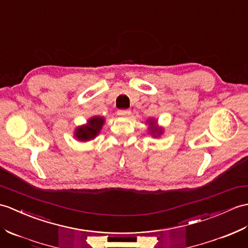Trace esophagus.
Segmentation results:
<instances>
[{
	"instance_id": "34e87169",
	"label": "esophagus",
	"mask_w": 248,
	"mask_h": 248,
	"mask_svg": "<svg viewBox=\"0 0 248 248\" xmlns=\"http://www.w3.org/2000/svg\"><path fill=\"white\" fill-rule=\"evenodd\" d=\"M130 114H131V111H130V110H118V111H117V115H118V116H122V117L129 116Z\"/></svg>"
}]
</instances>
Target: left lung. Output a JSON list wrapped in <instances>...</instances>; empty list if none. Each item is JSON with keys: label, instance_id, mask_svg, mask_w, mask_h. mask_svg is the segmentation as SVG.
Here are the masks:
<instances>
[{"label": "left lung", "instance_id": "8db88e82", "mask_svg": "<svg viewBox=\"0 0 248 248\" xmlns=\"http://www.w3.org/2000/svg\"><path fill=\"white\" fill-rule=\"evenodd\" d=\"M148 124L149 125H150V128H149V130H150L152 136L156 137V136H159L160 134L163 133V130L158 128V126H156V120H153V119H150L148 120Z\"/></svg>", "mask_w": 248, "mask_h": 248}]
</instances>
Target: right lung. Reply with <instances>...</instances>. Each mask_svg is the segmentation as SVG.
Instances as JSON below:
<instances>
[{"label": "right lung", "instance_id": "1", "mask_svg": "<svg viewBox=\"0 0 248 248\" xmlns=\"http://www.w3.org/2000/svg\"><path fill=\"white\" fill-rule=\"evenodd\" d=\"M105 124V118L99 116H94L88 120V124L78 126L75 131V137L80 141H88L99 134V132Z\"/></svg>", "mask_w": 248, "mask_h": 248}]
</instances>
